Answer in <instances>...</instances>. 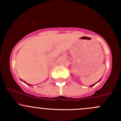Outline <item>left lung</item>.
Instances as JSON below:
<instances>
[{
	"instance_id": "obj_1",
	"label": "left lung",
	"mask_w": 121,
	"mask_h": 121,
	"mask_svg": "<svg viewBox=\"0 0 121 121\" xmlns=\"http://www.w3.org/2000/svg\"><path fill=\"white\" fill-rule=\"evenodd\" d=\"M100 80H99V81H98V82H99V81H100ZM97 83L94 84V85H91V86H94V85H95V84H97Z\"/></svg>"
}]
</instances>
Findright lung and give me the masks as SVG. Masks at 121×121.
<instances>
[{
    "mask_svg": "<svg viewBox=\"0 0 121 121\" xmlns=\"http://www.w3.org/2000/svg\"><path fill=\"white\" fill-rule=\"evenodd\" d=\"M22 81H23V80H22ZM23 81V82H24V83H26V82H24V81ZM30 85V86H31V85Z\"/></svg>",
    "mask_w": 121,
    "mask_h": 121,
    "instance_id": "obj_1",
    "label": "right lung"
}]
</instances>
